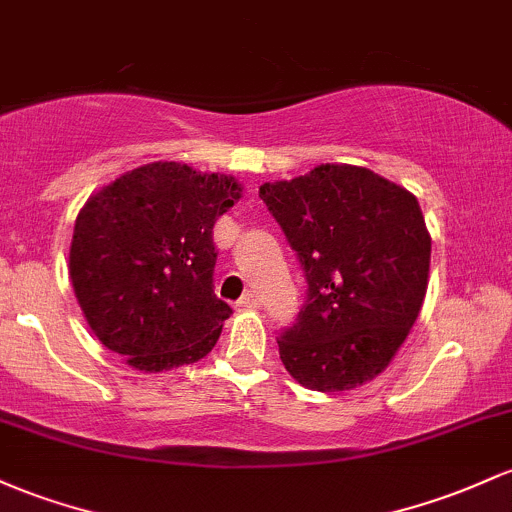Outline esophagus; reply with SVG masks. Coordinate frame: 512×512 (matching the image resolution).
I'll return each mask as SVG.
<instances>
[{
	"label": "esophagus",
	"mask_w": 512,
	"mask_h": 512,
	"mask_svg": "<svg viewBox=\"0 0 512 512\" xmlns=\"http://www.w3.org/2000/svg\"><path fill=\"white\" fill-rule=\"evenodd\" d=\"M240 308H260V299H257L255 291H245L238 301Z\"/></svg>",
	"instance_id": "34e87169"
}]
</instances>
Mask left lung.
<instances>
[{
  "mask_svg": "<svg viewBox=\"0 0 512 512\" xmlns=\"http://www.w3.org/2000/svg\"><path fill=\"white\" fill-rule=\"evenodd\" d=\"M260 199L306 277V303L279 333L286 372L313 391H350L389 367L411 333L430 272L418 199L367 167L320 165Z\"/></svg>",
  "mask_w": 512,
  "mask_h": 512,
  "instance_id": "left-lung-1",
  "label": "left lung"
}]
</instances>
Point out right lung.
Listing matches in <instances>:
<instances>
[{
    "instance_id": "add662e5",
    "label": "right lung",
    "mask_w": 512,
    "mask_h": 512,
    "mask_svg": "<svg viewBox=\"0 0 512 512\" xmlns=\"http://www.w3.org/2000/svg\"><path fill=\"white\" fill-rule=\"evenodd\" d=\"M240 192L226 174L153 162L84 204L70 277L101 345L140 372H167L209 355L233 313L213 294V223Z\"/></svg>"
}]
</instances>
